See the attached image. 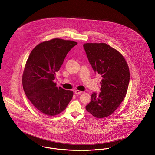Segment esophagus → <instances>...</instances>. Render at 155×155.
Wrapping results in <instances>:
<instances>
[{
    "label": "esophagus",
    "mask_w": 155,
    "mask_h": 155,
    "mask_svg": "<svg viewBox=\"0 0 155 155\" xmlns=\"http://www.w3.org/2000/svg\"><path fill=\"white\" fill-rule=\"evenodd\" d=\"M74 94H75V95H77V94H82V91H78V90H76V91H75Z\"/></svg>",
    "instance_id": "esophagus-1"
}]
</instances>
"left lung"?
Returning <instances> with one entry per match:
<instances>
[{
    "mask_svg": "<svg viewBox=\"0 0 155 155\" xmlns=\"http://www.w3.org/2000/svg\"><path fill=\"white\" fill-rule=\"evenodd\" d=\"M89 63L103 78L101 92H94L86 110L97 118L111 115L124 100L130 82V70L123 55L104 43L83 45Z\"/></svg>",
    "mask_w": 155,
    "mask_h": 155,
    "instance_id": "left-lung-1",
    "label": "left lung"
}]
</instances>
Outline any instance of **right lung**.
I'll return each instance as SVG.
<instances>
[{
  "mask_svg": "<svg viewBox=\"0 0 155 155\" xmlns=\"http://www.w3.org/2000/svg\"><path fill=\"white\" fill-rule=\"evenodd\" d=\"M76 42L54 38L37 45L30 53L22 74V86L28 99L41 113L59 114L66 109L73 92L56 87V73Z\"/></svg>",
  "mask_w": 155,
  "mask_h": 155,
  "instance_id": "add662e5",
  "label": "right lung"
}]
</instances>
